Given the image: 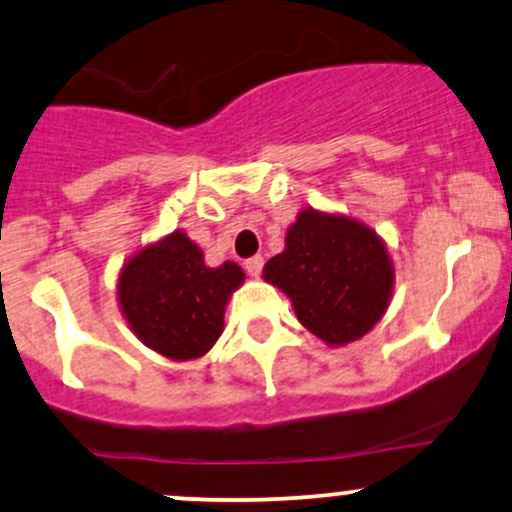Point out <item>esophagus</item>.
Returning a JSON list of instances; mask_svg holds the SVG:
<instances>
[{"mask_svg": "<svg viewBox=\"0 0 512 512\" xmlns=\"http://www.w3.org/2000/svg\"><path fill=\"white\" fill-rule=\"evenodd\" d=\"M262 265H265V260H262L260 255L250 257V260L245 262V269H247V274H250V277H260V272H262Z\"/></svg>", "mask_w": 512, "mask_h": 512, "instance_id": "34e87169", "label": "esophagus"}]
</instances>
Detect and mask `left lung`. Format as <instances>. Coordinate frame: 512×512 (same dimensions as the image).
I'll list each match as a JSON object with an SVG mask.
<instances>
[{
    "label": "left lung",
    "instance_id": "obj_1",
    "mask_svg": "<svg viewBox=\"0 0 512 512\" xmlns=\"http://www.w3.org/2000/svg\"><path fill=\"white\" fill-rule=\"evenodd\" d=\"M262 277L289 296L303 328L330 347L364 338L389 308L396 282L376 230L311 206L299 211Z\"/></svg>",
    "mask_w": 512,
    "mask_h": 512
}]
</instances>
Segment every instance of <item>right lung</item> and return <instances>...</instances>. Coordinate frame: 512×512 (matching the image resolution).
Wrapping results in <instances>:
<instances>
[{
    "mask_svg": "<svg viewBox=\"0 0 512 512\" xmlns=\"http://www.w3.org/2000/svg\"><path fill=\"white\" fill-rule=\"evenodd\" d=\"M245 282L243 267H209L184 230L128 257L116 282V299L128 328L157 355L172 362L204 357L223 333L233 291Z\"/></svg>",
    "mask_w": 512,
    "mask_h": 512,
    "instance_id": "obj_1",
    "label": "right lung"
}]
</instances>
